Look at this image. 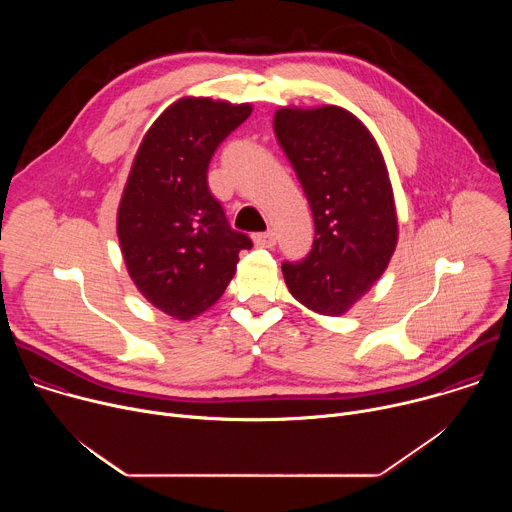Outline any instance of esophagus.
<instances>
[{
	"label": "esophagus",
	"instance_id": "esophagus-1",
	"mask_svg": "<svg viewBox=\"0 0 512 512\" xmlns=\"http://www.w3.org/2000/svg\"><path fill=\"white\" fill-rule=\"evenodd\" d=\"M253 241H255L257 247H273L275 241H277V237H275L273 231H267V233H257V235H253Z\"/></svg>",
	"mask_w": 512,
	"mask_h": 512
}]
</instances>
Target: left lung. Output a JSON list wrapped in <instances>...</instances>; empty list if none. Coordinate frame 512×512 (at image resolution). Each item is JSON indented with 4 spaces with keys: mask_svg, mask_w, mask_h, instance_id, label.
Listing matches in <instances>:
<instances>
[{
    "mask_svg": "<svg viewBox=\"0 0 512 512\" xmlns=\"http://www.w3.org/2000/svg\"><path fill=\"white\" fill-rule=\"evenodd\" d=\"M273 129L314 216V245L283 279L302 306L346 314L385 273L399 237L393 186L373 133L336 105L279 107Z\"/></svg>",
    "mask_w": 512,
    "mask_h": 512,
    "instance_id": "obj_1",
    "label": "left lung"
}]
</instances>
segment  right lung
<instances>
[{
    "label": "right lung",
    "mask_w": 512,
    "mask_h": 512,
    "mask_svg": "<svg viewBox=\"0 0 512 512\" xmlns=\"http://www.w3.org/2000/svg\"><path fill=\"white\" fill-rule=\"evenodd\" d=\"M253 111L251 103L182 97L145 131L117 208V237L139 294L192 320L225 294L247 235L231 229L208 190L212 154Z\"/></svg>",
    "instance_id": "1"
}]
</instances>
